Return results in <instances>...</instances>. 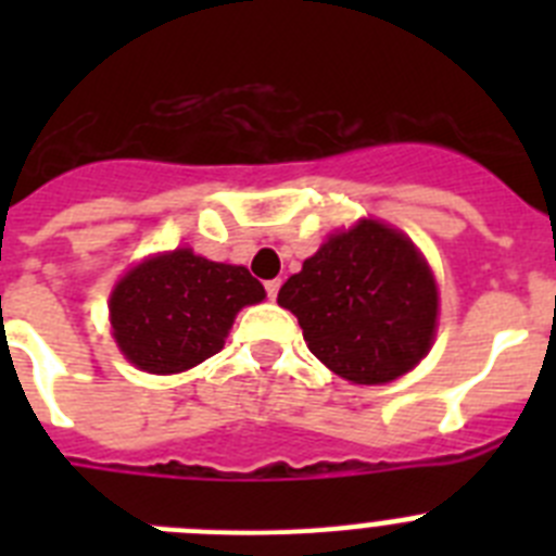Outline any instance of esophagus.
I'll use <instances>...</instances> for the list:
<instances>
[{
	"label": "esophagus",
	"mask_w": 556,
	"mask_h": 556,
	"mask_svg": "<svg viewBox=\"0 0 556 556\" xmlns=\"http://www.w3.org/2000/svg\"><path fill=\"white\" fill-rule=\"evenodd\" d=\"M264 287H267L269 301H275V298H278V289H281V278H273V281H267Z\"/></svg>",
	"instance_id": "esophagus-1"
}]
</instances>
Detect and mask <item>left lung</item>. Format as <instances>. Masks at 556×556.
Returning <instances> with one entry per match:
<instances>
[{
	"label": "left lung",
	"mask_w": 556,
	"mask_h": 556,
	"mask_svg": "<svg viewBox=\"0 0 556 556\" xmlns=\"http://www.w3.org/2000/svg\"><path fill=\"white\" fill-rule=\"evenodd\" d=\"M308 351L353 384H387L429 353L437 283L401 230L376 219L328 236L278 292Z\"/></svg>",
	"instance_id": "8db88e82"
}]
</instances>
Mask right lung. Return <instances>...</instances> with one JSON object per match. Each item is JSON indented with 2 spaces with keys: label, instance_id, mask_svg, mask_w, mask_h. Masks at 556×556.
Returning a JSON list of instances; mask_svg holds the SVG:
<instances>
[{
  "label": "right lung",
  "instance_id": "add662e5",
  "mask_svg": "<svg viewBox=\"0 0 556 556\" xmlns=\"http://www.w3.org/2000/svg\"><path fill=\"white\" fill-rule=\"evenodd\" d=\"M248 267L208 262L189 248L159 253L111 292L113 339L130 365L169 376L223 351L239 308L262 303Z\"/></svg>",
  "mask_w": 556,
  "mask_h": 556
}]
</instances>
